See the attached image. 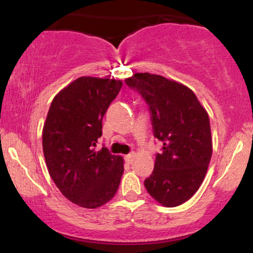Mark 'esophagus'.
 I'll return each mask as SVG.
<instances>
[{
    "instance_id": "1",
    "label": "esophagus",
    "mask_w": 253,
    "mask_h": 253,
    "mask_svg": "<svg viewBox=\"0 0 253 253\" xmlns=\"http://www.w3.org/2000/svg\"><path fill=\"white\" fill-rule=\"evenodd\" d=\"M134 157H135V153H129V155L125 156V159H126L127 163H132L133 161H134Z\"/></svg>"
}]
</instances>
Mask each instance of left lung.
Returning <instances> with one entry per match:
<instances>
[{
  "label": "left lung",
  "instance_id": "1",
  "mask_svg": "<svg viewBox=\"0 0 253 253\" xmlns=\"http://www.w3.org/2000/svg\"><path fill=\"white\" fill-rule=\"evenodd\" d=\"M150 106L155 136L163 141L145 188L164 207H177L201 187L213 141L210 117L193 90L159 75L139 72L127 78Z\"/></svg>",
  "mask_w": 253,
  "mask_h": 253
}]
</instances>
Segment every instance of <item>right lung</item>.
Listing matches in <instances>:
<instances>
[{
	"mask_svg": "<svg viewBox=\"0 0 253 253\" xmlns=\"http://www.w3.org/2000/svg\"><path fill=\"white\" fill-rule=\"evenodd\" d=\"M123 81L83 76L54 96L42 128L46 167L58 189L83 208L113 199L124 173V158L97 151L102 119Z\"/></svg>",
	"mask_w": 253,
	"mask_h": 253,
	"instance_id": "1",
	"label": "right lung"
}]
</instances>
